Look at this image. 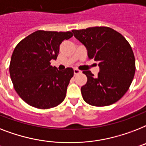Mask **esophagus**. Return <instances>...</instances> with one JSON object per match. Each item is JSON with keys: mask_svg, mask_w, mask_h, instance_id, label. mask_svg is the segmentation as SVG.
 Returning a JSON list of instances; mask_svg holds the SVG:
<instances>
[{"mask_svg": "<svg viewBox=\"0 0 146 146\" xmlns=\"http://www.w3.org/2000/svg\"><path fill=\"white\" fill-rule=\"evenodd\" d=\"M73 72H74V75H77V74H79V73H81V71L78 69H74L73 70Z\"/></svg>", "mask_w": 146, "mask_h": 146, "instance_id": "esophagus-1", "label": "esophagus"}]
</instances>
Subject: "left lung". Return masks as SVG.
<instances>
[{
	"mask_svg": "<svg viewBox=\"0 0 146 146\" xmlns=\"http://www.w3.org/2000/svg\"><path fill=\"white\" fill-rule=\"evenodd\" d=\"M72 32L85 46L88 58L99 62L98 76L90 70L83 71L88 79L81 88L84 100L92 106H105L120 100L127 92L136 70L131 45L120 33L108 27Z\"/></svg>",
	"mask_w": 146,
	"mask_h": 146,
	"instance_id": "8db88e82",
	"label": "left lung"
}]
</instances>
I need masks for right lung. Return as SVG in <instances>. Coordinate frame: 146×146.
<instances>
[{"label":"right lung","mask_w":146,"mask_h":146,"mask_svg":"<svg viewBox=\"0 0 146 146\" xmlns=\"http://www.w3.org/2000/svg\"><path fill=\"white\" fill-rule=\"evenodd\" d=\"M73 36L70 31H36L15 46L9 74L15 92L30 106L49 109L62 103L73 70H58L50 65L58 55L60 45Z\"/></svg>","instance_id":"add662e5"}]
</instances>
